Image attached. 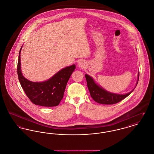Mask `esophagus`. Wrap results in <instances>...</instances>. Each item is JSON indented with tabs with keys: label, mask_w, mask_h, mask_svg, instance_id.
I'll return each instance as SVG.
<instances>
[{
	"label": "esophagus",
	"mask_w": 154,
	"mask_h": 154,
	"mask_svg": "<svg viewBox=\"0 0 154 154\" xmlns=\"http://www.w3.org/2000/svg\"><path fill=\"white\" fill-rule=\"evenodd\" d=\"M79 66L80 67H84L85 66V64L84 62L83 61H80L79 62Z\"/></svg>",
	"instance_id": "34e87169"
}]
</instances>
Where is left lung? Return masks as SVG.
Instances as JSON below:
<instances>
[{"label": "left lung", "instance_id": "left-lung-1", "mask_svg": "<svg viewBox=\"0 0 154 154\" xmlns=\"http://www.w3.org/2000/svg\"><path fill=\"white\" fill-rule=\"evenodd\" d=\"M85 79L87 80V87L89 90L90 95L95 102L101 104H114L118 103L119 101L124 100L128 97L134 91H131L130 93L125 94H114L106 91L103 88L98 86L95 83L94 80L88 75L85 74ZM140 76V72H138V81L136 86L138 82Z\"/></svg>", "mask_w": 154, "mask_h": 154}]
</instances>
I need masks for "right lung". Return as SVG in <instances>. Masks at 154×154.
I'll return each mask as SVG.
<instances>
[{"mask_svg":"<svg viewBox=\"0 0 154 154\" xmlns=\"http://www.w3.org/2000/svg\"><path fill=\"white\" fill-rule=\"evenodd\" d=\"M19 51L17 71L18 78L23 90L30 100L40 106H58L63 98L67 83L74 71V64L67 67L57 72L51 79L43 82H32L27 80L20 70V51Z\"/></svg>","mask_w":154,"mask_h":154,"instance_id":"add662e5","label":"right lung"}]
</instances>
